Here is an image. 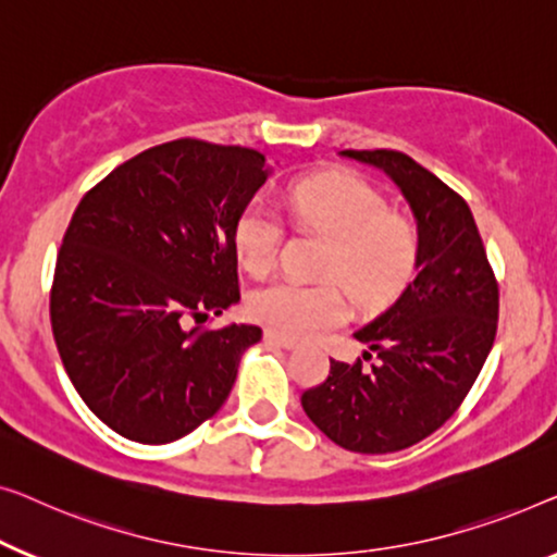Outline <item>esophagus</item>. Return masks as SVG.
Returning a JSON list of instances; mask_svg holds the SVG:
<instances>
[{
  "instance_id": "1",
  "label": "esophagus",
  "mask_w": 557,
  "mask_h": 557,
  "mask_svg": "<svg viewBox=\"0 0 557 557\" xmlns=\"http://www.w3.org/2000/svg\"><path fill=\"white\" fill-rule=\"evenodd\" d=\"M264 341L272 343V346H277V348H285V350L297 348V341L285 338V335H280V333H275V331H264Z\"/></svg>"
}]
</instances>
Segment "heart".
I'll return each instance as SVG.
<instances>
[{
	"label": "heart",
	"instance_id": "b5f03b06",
	"mask_svg": "<svg viewBox=\"0 0 557 557\" xmlns=\"http://www.w3.org/2000/svg\"><path fill=\"white\" fill-rule=\"evenodd\" d=\"M297 230L327 239L320 260L323 282L275 280L249 295V312L285 338H310L348 318L350 302L383 308L409 285L419 264V232L391 211L379 189L354 174L323 171L305 176L287 194ZM282 222L264 201H252L234 224V249L249 275L277 264Z\"/></svg>",
	"mask_w": 557,
	"mask_h": 557
}]
</instances>
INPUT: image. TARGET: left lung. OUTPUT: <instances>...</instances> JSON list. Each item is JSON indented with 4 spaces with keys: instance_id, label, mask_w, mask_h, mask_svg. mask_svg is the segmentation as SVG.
Returning <instances> with one entry per match:
<instances>
[{
    "instance_id": "obj_1",
    "label": "left lung",
    "mask_w": 557,
    "mask_h": 557,
    "mask_svg": "<svg viewBox=\"0 0 557 557\" xmlns=\"http://www.w3.org/2000/svg\"><path fill=\"white\" fill-rule=\"evenodd\" d=\"M386 171L419 222V275L356 338L380 360H331L302 409L358 454L406 449L434 434L474 386L497 335L499 285L467 201L401 151H343ZM371 357L363 354V359Z\"/></svg>"
}]
</instances>
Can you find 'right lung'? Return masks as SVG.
Returning <instances> with one entry per match:
<instances>
[{
	"mask_svg": "<svg viewBox=\"0 0 557 557\" xmlns=\"http://www.w3.org/2000/svg\"><path fill=\"white\" fill-rule=\"evenodd\" d=\"M268 178L255 148L176 138L92 186L54 262L50 323L96 417L176 442L230 396L257 325H201L239 300L234 224Z\"/></svg>",
	"mask_w": 557,
	"mask_h": 557,
	"instance_id": "obj_1",
	"label": "right lung"
}]
</instances>
